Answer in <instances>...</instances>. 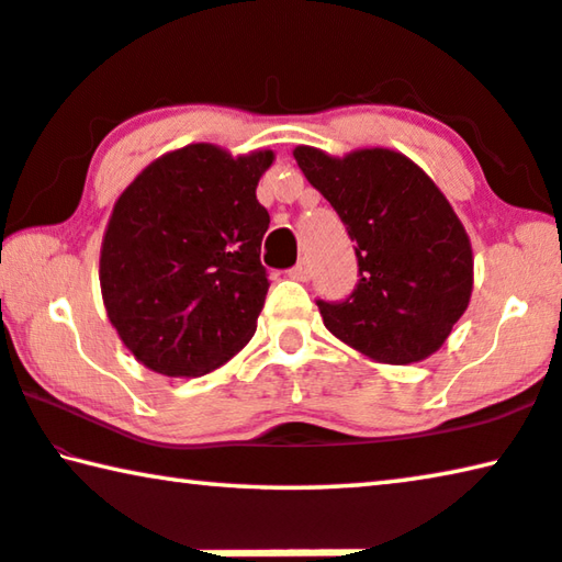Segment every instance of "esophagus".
Masks as SVG:
<instances>
[{
  "label": "esophagus",
  "instance_id": "34e87169",
  "mask_svg": "<svg viewBox=\"0 0 562 562\" xmlns=\"http://www.w3.org/2000/svg\"><path fill=\"white\" fill-rule=\"evenodd\" d=\"M289 276H291V279H296V281H308V279H311V266H308V261H301V263L293 266V269L289 271Z\"/></svg>",
  "mask_w": 562,
  "mask_h": 562
}]
</instances>
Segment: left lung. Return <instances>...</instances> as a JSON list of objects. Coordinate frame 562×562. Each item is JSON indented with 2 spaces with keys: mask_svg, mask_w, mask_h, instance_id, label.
<instances>
[{
  "mask_svg": "<svg viewBox=\"0 0 562 562\" xmlns=\"http://www.w3.org/2000/svg\"><path fill=\"white\" fill-rule=\"evenodd\" d=\"M351 240L359 281L347 299H316L326 329L384 364H412L442 347L472 293V248L452 205L402 153L331 158L293 150Z\"/></svg>",
  "mask_w": 562,
  "mask_h": 562,
  "instance_id": "8db88e82",
  "label": "left lung"
}]
</instances>
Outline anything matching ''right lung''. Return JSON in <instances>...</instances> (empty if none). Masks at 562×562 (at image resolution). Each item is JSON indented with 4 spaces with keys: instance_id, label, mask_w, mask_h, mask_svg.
<instances>
[{
    "instance_id": "1",
    "label": "right lung",
    "mask_w": 562,
    "mask_h": 562,
    "mask_svg": "<svg viewBox=\"0 0 562 562\" xmlns=\"http://www.w3.org/2000/svg\"><path fill=\"white\" fill-rule=\"evenodd\" d=\"M271 150L233 158L215 145L162 155L112 209L100 251L110 324L137 361L166 376H201L256 331L269 273L256 201Z\"/></svg>"
}]
</instances>
